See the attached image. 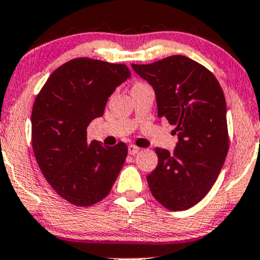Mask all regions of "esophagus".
I'll use <instances>...</instances> for the list:
<instances>
[{"instance_id": "obj_1", "label": "esophagus", "mask_w": 260, "mask_h": 260, "mask_svg": "<svg viewBox=\"0 0 260 260\" xmlns=\"http://www.w3.org/2000/svg\"><path fill=\"white\" fill-rule=\"evenodd\" d=\"M127 150H129L130 155H136V153L140 151V147L135 146V145H129V147H127Z\"/></svg>"}]
</instances>
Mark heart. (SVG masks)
Returning a JSON list of instances; mask_svg holds the SVG:
<instances>
[{"label": "heart", "mask_w": 260, "mask_h": 260, "mask_svg": "<svg viewBox=\"0 0 260 260\" xmlns=\"http://www.w3.org/2000/svg\"><path fill=\"white\" fill-rule=\"evenodd\" d=\"M136 84H141V83H136Z\"/></svg>", "instance_id": "b5f03b06"}]
</instances>
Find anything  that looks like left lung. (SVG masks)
<instances>
[{
    "label": "left lung",
    "mask_w": 260,
    "mask_h": 260,
    "mask_svg": "<svg viewBox=\"0 0 260 260\" xmlns=\"http://www.w3.org/2000/svg\"><path fill=\"white\" fill-rule=\"evenodd\" d=\"M131 67L152 85L157 116L175 125L178 136L174 152L155 149L158 164L147 176L150 191L170 211H185L208 193L228 153L224 94L206 67L185 55Z\"/></svg>",
    "instance_id": "1"
}]
</instances>
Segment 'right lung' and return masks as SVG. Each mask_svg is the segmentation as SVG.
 <instances>
[{
    "label": "right lung",
    "instance_id": "obj_1",
    "mask_svg": "<svg viewBox=\"0 0 260 260\" xmlns=\"http://www.w3.org/2000/svg\"><path fill=\"white\" fill-rule=\"evenodd\" d=\"M130 78L125 64L75 58L55 69L32 109V147L47 182L78 207L105 198L127 155L119 142L86 141V127L104 114L109 96Z\"/></svg>",
    "mask_w": 260,
    "mask_h": 260
}]
</instances>
